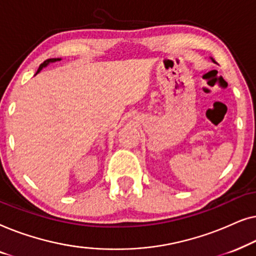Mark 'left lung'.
<instances>
[{"label": "left lung", "instance_id": "obj_1", "mask_svg": "<svg viewBox=\"0 0 256 256\" xmlns=\"http://www.w3.org/2000/svg\"><path fill=\"white\" fill-rule=\"evenodd\" d=\"M213 62H214V60H213Z\"/></svg>", "mask_w": 256, "mask_h": 256}]
</instances>
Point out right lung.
Returning a JSON list of instances; mask_svg holds the SVG:
<instances>
[{"instance_id": "right-lung-1", "label": "right lung", "mask_w": 256, "mask_h": 256, "mask_svg": "<svg viewBox=\"0 0 256 256\" xmlns=\"http://www.w3.org/2000/svg\"><path fill=\"white\" fill-rule=\"evenodd\" d=\"M57 60H60V59H59V58H52V59H46V60H45L44 62H42V64L40 65V68H38V71H37V73H38V72H40L42 68H45V66H46V65H48V64H50V62H57Z\"/></svg>"}]
</instances>
